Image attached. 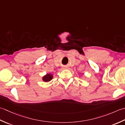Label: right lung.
I'll list each match as a JSON object with an SVG mask.
<instances>
[{
  "label": "right lung",
  "mask_w": 125,
  "mask_h": 125,
  "mask_svg": "<svg viewBox=\"0 0 125 125\" xmlns=\"http://www.w3.org/2000/svg\"><path fill=\"white\" fill-rule=\"evenodd\" d=\"M52 75L50 74H47L46 75H45L42 78V80H44L45 82H48V81H50L52 80Z\"/></svg>",
  "instance_id": "right-lung-1"
}]
</instances>
